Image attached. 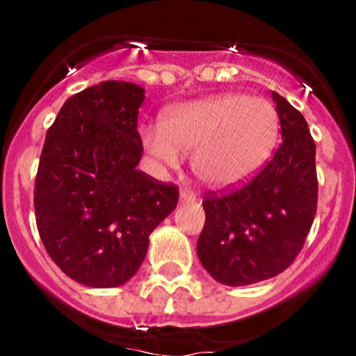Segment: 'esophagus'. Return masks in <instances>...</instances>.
<instances>
[{
	"label": "esophagus",
	"mask_w": 356,
	"mask_h": 356,
	"mask_svg": "<svg viewBox=\"0 0 356 356\" xmlns=\"http://www.w3.org/2000/svg\"><path fill=\"white\" fill-rule=\"evenodd\" d=\"M196 200V195L193 191H189V189H182L181 191V201H195Z\"/></svg>",
	"instance_id": "obj_1"
}]
</instances>
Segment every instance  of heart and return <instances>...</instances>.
<instances>
[{"label": "heart", "instance_id": "b5f03b06", "mask_svg": "<svg viewBox=\"0 0 356 356\" xmlns=\"http://www.w3.org/2000/svg\"><path fill=\"white\" fill-rule=\"evenodd\" d=\"M279 120L265 98L215 95L167 110L160 125L141 129L146 152L167 167L191 155L200 182L229 189L246 182L267 161Z\"/></svg>", "mask_w": 356, "mask_h": 356}]
</instances>
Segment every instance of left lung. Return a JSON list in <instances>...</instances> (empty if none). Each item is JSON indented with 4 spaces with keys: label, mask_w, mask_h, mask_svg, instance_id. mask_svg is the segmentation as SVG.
Masks as SVG:
<instances>
[{
    "label": "left lung",
    "mask_w": 356,
    "mask_h": 356,
    "mask_svg": "<svg viewBox=\"0 0 356 356\" xmlns=\"http://www.w3.org/2000/svg\"><path fill=\"white\" fill-rule=\"evenodd\" d=\"M282 141L239 188L204 193L196 251L220 284L246 286L279 275L305 245L318 200L315 143L303 115L272 92Z\"/></svg>",
    "instance_id": "obj_1"
}]
</instances>
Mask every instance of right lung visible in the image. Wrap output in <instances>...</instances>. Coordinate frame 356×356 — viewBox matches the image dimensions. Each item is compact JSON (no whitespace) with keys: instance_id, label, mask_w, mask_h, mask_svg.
<instances>
[{"instance_id":"1","label":"right lung","mask_w":356,"mask_h":356,"mask_svg":"<svg viewBox=\"0 0 356 356\" xmlns=\"http://www.w3.org/2000/svg\"><path fill=\"white\" fill-rule=\"evenodd\" d=\"M145 89L105 81L70 96L46 132L34 184L39 236L51 260L89 288L127 282L179 188L138 170Z\"/></svg>"}]
</instances>
